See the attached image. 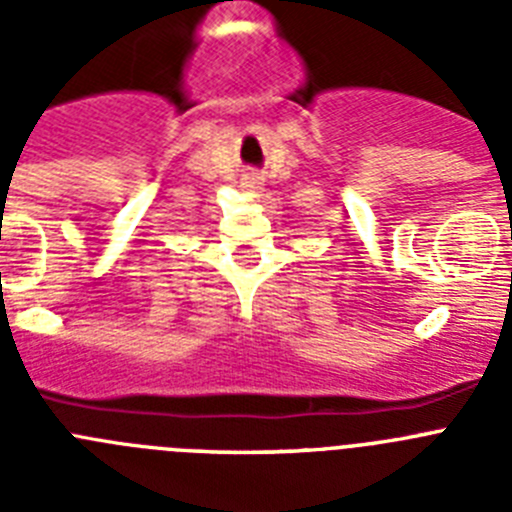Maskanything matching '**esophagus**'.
Returning <instances> with one entry per match:
<instances>
[{
    "mask_svg": "<svg viewBox=\"0 0 512 512\" xmlns=\"http://www.w3.org/2000/svg\"><path fill=\"white\" fill-rule=\"evenodd\" d=\"M243 187H246L248 192H259V179H246V182H243Z\"/></svg>",
    "mask_w": 512,
    "mask_h": 512,
    "instance_id": "1",
    "label": "esophagus"
}]
</instances>
